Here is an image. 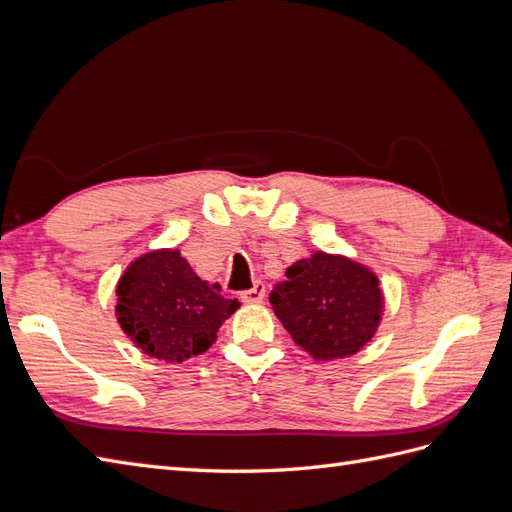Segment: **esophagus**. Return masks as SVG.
I'll use <instances>...</instances> for the list:
<instances>
[{"label":"esophagus","instance_id":"34e87169","mask_svg":"<svg viewBox=\"0 0 512 512\" xmlns=\"http://www.w3.org/2000/svg\"><path fill=\"white\" fill-rule=\"evenodd\" d=\"M241 299H243V303H260L262 299H265V284L256 282L250 290L241 292Z\"/></svg>","mask_w":512,"mask_h":512}]
</instances>
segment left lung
Returning <instances> with one entry per match:
<instances>
[{"mask_svg":"<svg viewBox=\"0 0 512 512\" xmlns=\"http://www.w3.org/2000/svg\"><path fill=\"white\" fill-rule=\"evenodd\" d=\"M269 299L294 342L320 361L359 352L382 316L378 277L344 256L324 252L290 265Z\"/></svg>","mask_w":512,"mask_h":512,"instance_id":"1","label":"left lung"}]
</instances>
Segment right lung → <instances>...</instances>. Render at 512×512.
I'll list each match as a JSON object with an SVG mask.
<instances>
[{
  "label": "right lung",
  "instance_id": "obj_1",
  "mask_svg": "<svg viewBox=\"0 0 512 512\" xmlns=\"http://www.w3.org/2000/svg\"><path fill=\"white\" fill-rule=\"evenodd\" d=\"M237 299H224L220 284H207L177 250L136 258L117 284V320L145 354L181 363L205 352Z\"/></svg>",
  "mask_w": 512,
  "mask_h": 512
}]
</instances>
